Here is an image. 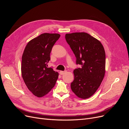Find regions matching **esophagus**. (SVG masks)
<instances>
[{
  "instance_id": "esophagus-1",
  "label": "esophagus",
  "mask_w": 129,
  "mask_h": 129,
  "mask_svg": "<svg viewBox=\"0 0 129 129\" xmlns=\"http://www.w3.org/2000/svg\"><path fill=\"white\" fill-rule=\"evenodd\" d=\"M66 72H67V71H60V75H63V74H65Z\"/></svg>"
}]
</instances>
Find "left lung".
I'll return each mask as SVG.
<instances>
[{"label":"left lung","mask_w":129,"mask_h":129,"mask_svg":"<svg viewBox=\"0 0 129 129\" xmlns=\"http://www.w3.org/2000/svg\"><path fill=\"white\" fill-rule=\"evenodd\" d=\"M66 40L76 57L81 68L74 71L72 90L79 98L92 96L102 82L105 72V53L97 39L84 32L66 34Z\"/></svg>","instance_id":"obj_1"}]
</instances>
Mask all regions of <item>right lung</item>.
I'll return each instance as SVG.
<instances>
[{
  "instance_id": "1",
  "label": "right lung",
  "mask_w": 129,
  "mask_h": 129,
  "mask_svg": "<svg viewBox=\"0 0 129 129\" xmlns=\"http://www.w3.org/2000/svg\"><path fill=\"white\" fill-rule=\"evenodd\" d=\"M57 33H44L29 41L22 56L21 75L29 90L42 97L51 90L58 79V73L48 68L50 53L59 39Z\"/></svg>"
}]
</instances>
